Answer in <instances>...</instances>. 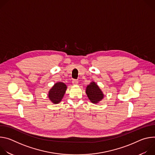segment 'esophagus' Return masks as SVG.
Here are the masks:
<instances>
[{
  "mask_svg": "<svg viewBox=\"0 0 155 155\" xmlns=\"http://www.w3.org/2000/svg\"><path fill=\"white\" fill-rule=\"evenodd\" d=\"M78 81L77 80H74L73 81H72V84H74V85H77V84H78Z\"/></svg>",
  "mask_w": 155,
  "mask_h": 155,
  "instance_id": "esophagus-1",
  "label": "esophagus"
}]
</instances>
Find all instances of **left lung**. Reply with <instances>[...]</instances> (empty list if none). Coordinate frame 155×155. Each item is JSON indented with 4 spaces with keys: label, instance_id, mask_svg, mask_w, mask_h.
<instances>
[{
    "label": "left lung",
    "instance_id": "8db88e82",
    "mask_svg": "<svg viewBox=\"0 0 155 155\" xmlns=\"http://www.w3.org/2000/svg\"><path fill=\"white\" fill-rule=\"evenodd\" d=\"M86 94L90 101L94 104H98L104 97V94L101 88L93 81L86 86Z\"/></svg>",
    "mask_w": 155,
    "mask_h": 155
}]
</instances>
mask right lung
Instances as JSON below:
<instances>
[{
	"label": "right lung",
	"instance_id": "1",
	"mask_svg": "<svg viewBox=\"0 0 155 155\" xmlns=\"http://www.w3.org/2000/svg\"><path fill=\"white\" fill-rule=\"evenodd\" d=\"M67 88V86L63 82L56 83L48 91L49 100L54 104H59L62 101Z\"/></svg>",
	"mask_w": 155,
	"mask_h": 155
}]
</instances>
